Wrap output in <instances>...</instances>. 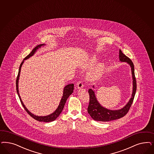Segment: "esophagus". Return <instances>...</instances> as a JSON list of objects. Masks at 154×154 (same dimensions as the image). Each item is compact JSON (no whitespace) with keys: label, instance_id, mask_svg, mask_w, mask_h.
<instances>
[{"label":"esophagus","instance_id":"obj_1","mask_svg":"<svg viewBox=\"0 0 154 154\" xmlns=\"http://www.w3.org/2000/svg\"><path fill=\"white\" fill-rule=\"evenodd\" d=\"M84 87V85L83 83V82L82 81H79L77 83V88L78 89H81L82 88H83Z\"/></svg>","mask_w":154,"mask_h":154}]
</instances>
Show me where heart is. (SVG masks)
<instances>
[{
  "label": "heart",
  "mask_w": 154,
  "mask_h": 154,
  "mask_svg": "<svg viewBox=\"0 0 154 154\" xmlns=\"http://www.w3.org/2000/svg\"><path fill=\"white\" fill-rule=\"evenodd\" d=\"M97 58L96 55L92 57L89 59L88 63V66H92L94 65V63L97 62ZM103 71V66L101 64H99L96 65L92 69H91L88 75L89 77L92 78H96L99 76L100 75L102 74Z\"/></svg>",
  "instance_id": "b5f03b06"
}]
</instances>
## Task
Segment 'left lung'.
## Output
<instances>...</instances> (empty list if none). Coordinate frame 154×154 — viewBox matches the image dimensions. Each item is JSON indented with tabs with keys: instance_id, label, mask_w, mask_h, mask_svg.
<instances>
[{
	"instance_id": "1",
	"label": "left lung",
	"mask_w": 154,
	"mask_h": 154,
	"mask_svg": "<svg viewBox=\"0 0 154 154\" xmlns=\"http://www.w3.org/2000/svg\"><path fill=\"white\" fill-rule=\"evenodd\" d=\"M119 58L121 62H126L131 67L133 85L131 97L124 108L119 110H112L105 108L104 107L100 104L96 97L94 91L92 89H89L88 93L89 94V103L87 110L90 116L95 121L106 122L122 118L128 113L133 102L137 90V82L134 74V64L131 60L129 57L126 56L120 49L119 51ZM93 87L94 88V86H93Z\"/></svg>"
}]
</instances>
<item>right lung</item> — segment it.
I'll list each match as a JSON object with an SVG mask.
<instances>
[{"mask_svg":"<svg viewBox=\"0 0 154 154\" xmlns=\"http://www.w3.org/2000/svg\"><path fill=\"white\" fill-rule=\"evenodd\" d=\"M45 45V44H40V45H37V46H35L33 49L32 50V51L30 52L29 54L28 55L24 60H23V62H21V63L20 64V67H19V72H18V75L17 76V79H16V91L17 92L18 96L19 97L20 101L22 105L23 106L24 108L26 110V112L29 114L30 116L33 118L34 119L38 121H40V122H51L54 121L55 119H57V118L60 116V114L61 113L62 111L63 110V109L65 106V103L66 102V100L68 99V97L70 96V94H72V93L74 91V84H69V85H67L63 89V96L61 99V100L60 101V105L58 106V107L57 108V109L55 110L54 112H53V113H51L50 115L46 116H35L33 114H32L31 112H30L29 111L26 109V108L25 107V105L23 104L22 100L21 99L20 97V94L19 93V89H18V83H19V76H20V71H21V67L22 66V65L24 63V60L28 58H29L31 56H32L34 54L35 52L37 51V50L38 49V48H40L41 46Z\"/></svg>","mask_w":154,"mask_h":154,"instance_id":"right-lung-1","label":"right lung"}]
</instances>
